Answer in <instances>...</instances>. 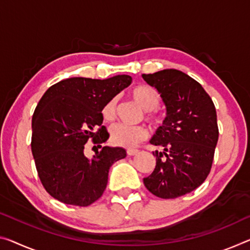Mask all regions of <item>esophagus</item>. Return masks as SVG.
I'll return each mask as SVG.
<instances>
[{
  "mask_svg": "<svg viewBox=\"0 0 250 250\" xmlns=\"http://www.w3.org/2000/svg\"><path fill=\"white\" fill-rule=\"evenodd\" d=\"M126 152H127L128 156H133V155H136L140 151H138V149H136V148H128Z\"/></svg>",
  "mask_w": 250,
  "mask_h": 250,
  "instance_id": "1",
  "label": "esophagus"
}]
</instances>
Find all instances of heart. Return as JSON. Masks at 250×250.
Wrapping results in <instances>:
<instances>
[{"instance_id": "1", "label": "heart", "mask_w": 250, "mask_h": 250, "mask_svg": "<svg viewBox=\"0 0 250 250\" xmlns=\"http://www.w3.org/2000/svg\"><path fill=\"white\" fill-rule=\"evenodd\" d=\"M130 97L135 101L142 109L145 110V118L151 123L157 122L155 108L160 104V95L154 88L141 85L130 90ZM117 99L113 97L102 108V116L106 122H110L116 115ZM147 136V130L144 126H129L125 124H116L110 128V142L115 146L133 147Z\"/></svg>"}]
</instances>
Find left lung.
Masks as SVG:
<instances>
[{"label":"left lung","instance_id":"8db88e82","mask_svg":"<svg viewBox=\"0 0 250 250\" xmlns=\"http://www.w3.org/2000/svg\"><path fill=\"white\" fill-rule=\"evenodd\" d=\"M155 87L167 106V117L151 144L163 147L153 152L156 165L143 179L156 197L174 199L197 189L212 167L219 137L212 99L197 80L176 69L142 75Z\"/></svg>","mask_w":250,"mask_h":250}]
</instances>
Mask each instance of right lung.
Here are the masks:
<instances>
[{
    "label": "right lung",
    "instance_id": "obj_1",
    "mask_svg": "<svg viewBox=\"0 0 250 250\" xmlns=\"http://www.w3.org/2000/svg\"><path fill=\"white\" fill-rule=\"evenodd\" d=\"M130 83L127 75L103 80L75 77L55 83L42 96L32 116L31 151L40 181L51 197L79 207L102 197L109 167L124 159L126 151L104 146L89 160L84 145L91 140L102 147L107 141L103 106Z\"/></svg>",
    "mask_w": 250,
    "mask_h": 250
}]
</instances>
